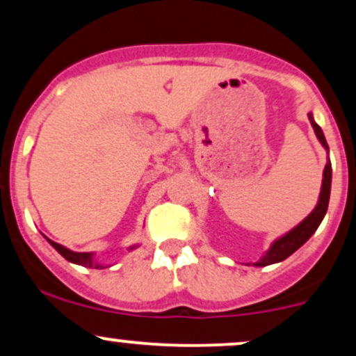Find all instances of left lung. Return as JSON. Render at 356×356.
Returning a JSON list of instances; mask_svg holds the SVG:
<instances>
[{
	"instance_id": "1",
	"label": "left lung",
	"mask_w": 356,
	"mask_h": 356,
	"mask_svg": "<svg viewBox=\"0 0 356 356\" xmlns=\"http://www.w3.org/2000/svg\"><path fill=\"white\" fill-rule=\"evenodd\" d=\"M309 124H312L314 134H316L318 140L323 145V149L326 150V154H330L328 144H326L325 134H323L321 127L314 122L313 113H308ZM330 191H332V162L326 161L325 170H323V181H321V191H320V197H318L316 206L314 209L309 212L306 218L301 220L298 226L293 227L291 231H288L286 234L280 236V238L273 241V244L269 246V249L264 252L263 257L259 261H256L254 266H269V264L275 263H281L284 261L286 257H289L293 252L298 251L303 244L308 241L312 236L314 234V231L318 229V226L321 224L323 218H325L326 211H328V202H330Z\"/></svg>"
}]
</instances>
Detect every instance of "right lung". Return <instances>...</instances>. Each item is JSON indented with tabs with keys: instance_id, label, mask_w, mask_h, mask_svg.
<instances>
[{
	"instance_id": "1",
	"label": "right lung",
	"mask_w": 356,
	"mask_h": 356,
	"mask_svg": "<svg viewBox=\"0 0 356 356\" xmlns=\"http://www.w3.org/2000/svg\"><path fill=\"white\" fill-rule=\"evenodd\" d=\"M47 241L51 244L53 248L56 249V251L60 252L61 256L65 257V259L70 261V263H73V264H80V266L95 268V269L107 268V266H104V264H100L99 261L95 259V252H76V251H72V249L61 246V244L55 243V241H51V239H48V238H47ZM136 248H138V244H134V246H129V248H127V251L130 252V251H134V249H136Z\"/></svg>"
}]
</instances>
